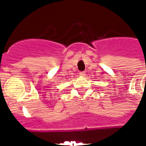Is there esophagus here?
<instances>
[{"label":"esophagus","instance_id":"1","mask_svg":"<svg viewBox=\"0 0 146 146\" xmlns=\"http://www.w3.org/2000/svg\"><path fill=\"white\" fill-rule=\"evenodd\" d=\"M80 77H84V76L86 75V72H80Z\"/></svg>","mask_w":146,"mask_h":146}]
</instances>
